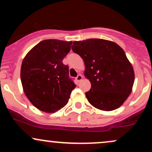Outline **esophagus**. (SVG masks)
<instances>
[{
	"label": "esophagus",
	"mask_w": 152,
	"mask_h": 152,
	"mask_svg": "<svg viewBox=\"0 0 152 152\" xmlns=\"http://www.w3.org/2000/svg\"><path fill=\"white\" fill-rule=\"evenodd\" d=\"M76 81H78V82H79V81H81V80L83 79V76H82L81 74H78V76H77V77H76Z\"/></svg>",
	"instance_id": "1"
}]
</instances>
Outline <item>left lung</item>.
<instances>
[{"label":"left lung","mask_w":152,"mask_h":152,"mask_svg":"<svg viewBox=\"0 0 152 152\" xmlns=\"http://www.w3.org/2000/svg\"><path fill=\"white\" fill-rule=\"evenodd\" d=\"M71 48L84 61V76L91 84L86 92L88 102L102 111L120 107L134 82L133 66L124 50L113 41L99 38L74 41Z\"/></svg>","instance_id":"8db88e82"}]
</instances>
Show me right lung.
<instances>
[{
	"instance_id": "obj_1",
	"label": "right lung",
	"mask_w": 152,
	"mask_h": 152,
	"mask_svg": "<svg viewBox=\"0 0 152 152\" xmlns=\"http://www.w3.org/2000/svg\"><path fill=\"white\" fill-rule=\"evenodd\" d=\"M72 41L48 39L41 41L23 60L20 80L26 97L35 107L54 113L67 104L76 87L69 78V66L62 61Z\"/></svg>"
}]
</instances>
